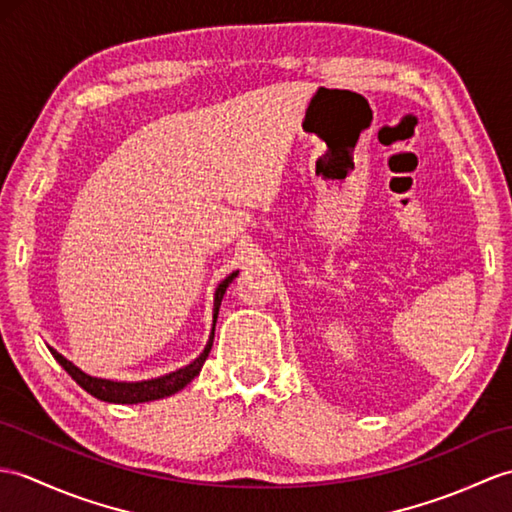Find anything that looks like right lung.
Masks as SVG:
<instances>
[{
    "mask_svg": "<svg viewBox=\"0 0 512 512\" xmlns=\"http://www.w3.org/2000/svg\"><path fill=\"white\" fill-rule=\"evenodd\" d=\"M240 275V270H233L229 277H224L218 288L216 294H213V325H211V336L205 344V349L198 355L194 362H189L187 366L176 368L172 373H165L161 377H152V379H141V382H117V379H104V377H93L89 373L82 371L74 362L67 360L65 355L58 353L56 349L50 347L54 360L61 364L65 371L71 375V379L80 386L85 388L89 395H93L95 399L100 401H109V403H146V401H154V399H163V397H170L174 392H178L181 388H185L192 379L200 373L202 364H205L207 355L211 351V344H213V331H216V320H218V312H220V303H222V296L227 292V288L231 285V281Z\"/></svg>",
    "mask_w": 512,
    "mask_h": 512,
    "instance_id": "add662e5",
    "label": "right lung"
}]
</instances>
